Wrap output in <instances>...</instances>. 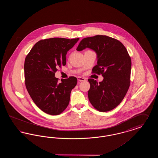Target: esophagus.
<instances>
[{
	"mask_svg": "<svg viewBox=\"0 0 158 158\" xmlns=\"http://www.w3.org/2000/svg\"><path fill=\"white\" fill-rule=\"evenodd\" d=\"M77 81L79 82H83V81H85L86 79L85 78H83V77H77Z\"/></svg>",
	"mask_w": 158,
	"mask_h": 158,
	"instance_id": "34e87169",
	"label": "esophagus"
}]
</instances>
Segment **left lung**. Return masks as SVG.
I'll return each instance as SVG.
<instances>
[{
	"label": "left lung",
	"instance_id": "8db88e82",
	"mask_svg": "<svg viewBox=\"0 0 158 158\" xmlns=\"http://www.w3.org/2000/svg\"><path fill=\"white\" fill-rule=\"evenodd\" d=\"M89 48L97 55V65L92 73L104 77L98 83L89 79L88 95L91 104L101 112L112 110L120 104L127 92L130 83L131 58L120 41L106 35L83 38L76 48L81 52Z\"/></svg>",
	"mask_w": 158,
	"mask_h": 158
}]
</instances>
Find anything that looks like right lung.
Returning <instances> with one entry per match:
<instances>
[{
    "label": "right lung",
    "instance_id": "add662e5",
    "mask_svg": "<svg viewBox=\"0 0 158 158\" xmlns=\"http://www.w3.org/2000/svg\"><path fill=\"white\" fill-rule=\"evenodd\" d=\"M79 38H52L40 40L31 50L24 63L25 82L31 98L43 112L59 115L68 106L77 78L55 77L57 68L66 64V55Z\"/></svg>",
    "mask_w": 158,
    "mask_h": 158
}]
</instances>
